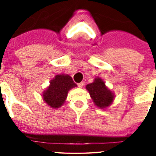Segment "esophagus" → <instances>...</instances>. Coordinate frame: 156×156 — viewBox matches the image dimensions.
I'll use <instances>...</instances> for the list:
<instances>
[{
	"label": "esophagus",
	"mask_w": 156,
	"mask_h": 156,
	"mask_svg": "<svg viewBox=\"0 0 156 156\" xmlns=\"http://www.w3.org/2000/svg\"><path fill=\"white\" fill-rule=\"evenodd\" d=\"M83 85H84V82H83V81H82V82H80V83H78V87L80 88L83 87Z\"/></svg>",
	"instance_id": "1"
}]
</instances>
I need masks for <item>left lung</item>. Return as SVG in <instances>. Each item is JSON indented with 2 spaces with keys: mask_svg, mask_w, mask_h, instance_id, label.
<instances>
[{
  "mask_svg": "<svg viewBox=\"0 0 156 156\" xmlns=\"http://www.w3.org/2000/svg\"><path fill=\"white\" fill-rule=\"evenodd\" d=\"M86 89L90 94L94 104L101 109L108 108L113 102L115 94L101 77L94 78L93 83L87 85Z\"/></svg>",
  "mask_w": 156,
  "mask_h": 156,
  "instance_id": "8db88e82",
  "label": "left lung"
}]
</instances>
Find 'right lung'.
Returning <instances> with one entry per match:
<instances>
[{
	"instance_id": "obj_1",
	"label": "right lung",
	"mask_w": 156,
	"mask_h": 156,
	"mask_svg": "<svg viewBox=\"0 0 156 156\" xmlns=\"http://www.w3.org/2000/svg\"><path fill=\"white\" fill-rule=\"evenodd\" d=\"M77 85L68 74H58L51 80L50 84L42 94L43 100L51 108H59L66 101L68 92Z\"/></svg>"
}]
</instances>
